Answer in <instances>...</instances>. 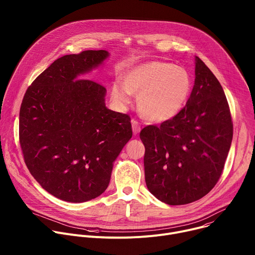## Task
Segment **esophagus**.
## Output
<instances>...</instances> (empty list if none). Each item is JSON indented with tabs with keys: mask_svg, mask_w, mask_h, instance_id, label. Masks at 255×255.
I'll use <instances>...</instances> for the list:
<instances>
[{
	"mask_svg": "<svg viewBox=\"0 0 255 255\" xmlns=\"http://www.w3.org/2000/svg\"><path fill=\"white\" fill-rule=\"evenodd\" d=\"M131 124H132V131H133V134H134V135H137V134L140 132V130H141V128H140V126H139V123H138L136 120H132V121H131Z\"/></svg>",
	"mask_w": 255,
	"mask_h": 255,
	"instance_id": "obj_1",
	"label": "esophagus"
}]
</instances>
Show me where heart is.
<instances>
[{
	"label": "heart",
	"instance_id": "heart-1",
	"mask_svg": "<svg viewBox=\"0 0 255 255\" xmlns=\"http://www.w3.org/2000/svg\"><path fill=\"white\" fill-rule=\"evenodd\" d=\"M193 87L188 69L166 61H150L130 68L123 76V85L111 89L114 102L126 107L131 94L137 95L141 116L150 122H165L175 117L186 106Z\"/></svg>",
	"mask_w": 255,
	"mask_h": 255
}]
</instances>
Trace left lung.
Returning <instances> with one entry per match:
<instances>
[{"label": "left lung", "mask_w": 255, "mask_h": 255, "mask_svg": "<svg viewBox=\"0 0 255 255\" xmlns=\"http://www.w3.org/2000/svg\"><path fill=\"white\" fill-rule=\"evenodd\" d=\"M195 85L175 117L142 129L145 183L167 205L206 196L220 178L231 146L233 124L226 96L209 67L195 57Z\"/></svg>", "instance_id": "obj_1"}]
</instances>
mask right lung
Here are the masks:
<instances>
[{"instance_id": "1", "label": "right lung", "mask_w": 255, "mask_h": 255, "mask_svg": "<svg viewBox=\"0 0 255 255\" xmlns=\"http://www.w3.org/2000/svg\"><path fill=\"white\" fill-rule=\"evenodd\" d=\"M106 50L56 59L28 88L20 109L25 163L52 196L82 203L102 195L132 137L130 117L105 104L106 89L81 76L101 66Z\"/></svg>"}]
</instances>
